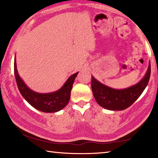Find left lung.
<instances>
[{"instance_id":"8db88e82","label":"left lung","mask_w":158,"mask_h":158,"mask_svg":"<svg viewBox=\"0 0 158 158\" xmlns=\"http://www.w3.org/2000/svg\"><path fill=\"white\" fill-rule=\"evenodd\" d=\"M150 63L146 74L138 83L123 89H115L104 85L92 77V89L97 103L109 110H123L139 98L150 77Z\"/></svg>"}]
</instances>
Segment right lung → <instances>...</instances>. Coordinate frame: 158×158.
I'll return each mask as SVG.
<instances>
[{"label": "right lung", "mask_w": 158, "mask_h": 158, "mask_svg": "<svg viewBox=\"0 0 158 158\" xmlns=\"http://www.w3.org/2000/svg\"><path fill=\"white\" fill-rule=\"evenodd\" d=\"M14 74L18 88L23 98L36 110L51 113L59 112L67 105L70 99L73 84L78 72L72 74L59 90L46 94L34 92L26 85L18 73L15 57L14 59Z\"/></svg>", "instance_id": "obj_1"}]
</instances>
